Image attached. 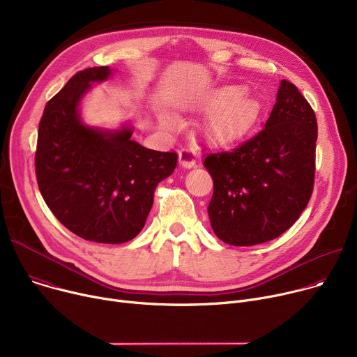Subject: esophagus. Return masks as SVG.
Segmentation results:
<instances>
[{
  "instance_id": "obj_1",
  "label": "esophagus",
  "mask_w": 357,
  "mask_h": 357,
  "mask_svg": "<svg viewBox=\"0 0 357 357\" xmlns=\"http://www.w3.org/2000/svg\"><path fill=\"white\" fill-rule=\"evenodd\" d=\"M178 156H179V164L182 168L190 169L197 165L195 158H193V153L189 149H181Z\"/></svg>"
}]
</instances>
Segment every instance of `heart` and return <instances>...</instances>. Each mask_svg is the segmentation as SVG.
Wrapping results in <instances>:
<instances>
[{
    "mask_svg": "<svg viewBox=\"0 0 357 357\" xmlns=\"http://www.w3.org/2000/svg\"><path fill=\"white\" fill-rule=\"evenodd\" d=\"M243 88L231 85L218 95V104L225 105L213 114L206 123V134L216 144H228L243 135L253 126L259 116V107L253 100L245 98ZM160 122L172 126L169 116H162Z\"/></svg>",
    "mask_w": 357,
    "mask_h": 357,
    "instance_id": "1",
    "label": "heart"
}]
</instances>
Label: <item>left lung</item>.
<instances>
[{"label": "left lung", "mask_w": 357, "mask_h": 357, "mask_svg": "<svg viewBox=\"0 0 357 357\" xmlns=\"http://www.w3.org/2000/svg\"><path fill=\"white\" fill-rule=\"evenodd\" d=\"M316 139L312 107L283 79L262 131L231 152L205 158L213 181L208 215L222 242L265 243L299 219L313 190Z\"/></svg>", "instance_id": "left-lung-1"}]
</instances>
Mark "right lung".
<instances>
[{
    "label": "right lung",
    "mask_w": 357,
    "mask_h": 357,
    "mask_svg": "<svg viewBox=\"0 0 357 357\" xmlns=\"http://www.w3.org/2000/svg\"><path fill=\"white\" fill-rule=\"evenodd\" d=\"M114 73L81 71L47 104L36 172L45 204L66 228L85 241L118 245L142 231L155 188L174 172L178 155L139 145L128 122L109 129L82 121L85 95Z\"/></svg>",
    "instance_id": "add662e5"
}]
</instances>
